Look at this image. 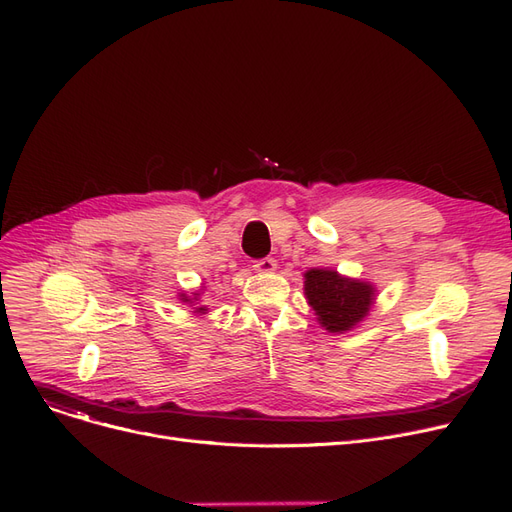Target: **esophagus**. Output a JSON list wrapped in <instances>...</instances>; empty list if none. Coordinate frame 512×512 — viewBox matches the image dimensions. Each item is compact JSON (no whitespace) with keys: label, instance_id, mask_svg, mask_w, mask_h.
Instances as JSON below:
<instances>
[{"label":"esophagus","instance_id":"esophagus-1","mask_svg":"<svg viewBox=\"0 0 512 512\" xmlns=\"http://www.w3.org/2000/svg\"><path fill=\"white\" fill-rule=\"evenodd\" d=\"M253 268H255L257 272H261V274H270V272L276 270V259H272V257L257 259V261L253 263Z\"/></svg>","mask_w":512,"mask_h":512}]
</instances>
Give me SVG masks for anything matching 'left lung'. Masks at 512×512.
<instances>
[{"mask_svg": "<svg viewBox=\"0 0 512 512\" xmlns=\"http://www.w3.org/2000/svg\"><path fill=\"white\" fill-rule=\"evenodd\" d=\"M306 297L320 325L331 333L350 331L367 316L373 304V287L367 282L342 278L333 270L306 272Z\"/></svg>", "mask_w": 512, "mask_h": 512, "instance_id": "1", "label": "left lung"}]
</instances>
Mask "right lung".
I'll list each match as a JSON object with an SVG mask.
<instances>
[{
    "label": "right lung",
    "mask_w": 512,
    "mask_h": 512,
    "mask_svg": "<svg viewBox=\"0 0 512 512\" xmlns=\"http://www.w3.org/2000/svg\"><path fill=\"white\" fill-rule=\"evenodd\" d=\"M181 299H183V301H189L185 295H181ZM196 310H198V312H204V308H196Z\"/></svg>",
    "instance_id": "obj_1"
}]
</instances>
